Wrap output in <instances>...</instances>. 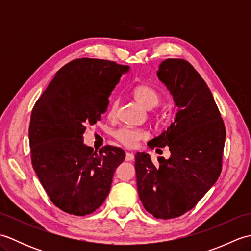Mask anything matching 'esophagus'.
Wrapping results in <instances>:
<instances>
[{
	"mask_svg": "<svg viewBox=\"0 0 251 251\" xmlns=\"http://www.w3.org/2000/svg\"><path fill=\"white\" fill-rule=\"evenodd\" d=\"M135 159V155L132 153H128L127 152L126 153V155H125V161H127V162H131V161H134Z\"/></svg>",
	"mask_w": 251,
	"mask_h": 251,
	"instance_id": "34e87169",
	"label": "esophagus"
}]
</instances>
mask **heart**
I'll use <instances>...</instances> for the list:
<instances>
[{"instance_id": "1", "label": "heart", "mask_w": 251, "mask_h": 251, "mask_svg": "<svg viewBox=\"0 0 251 251\" xmlns=\"http://www.w3.org/2000/svg\"><path fill=\"white\" fill-rule=\"evenodd\" d=\"M132 95H134L137 102L147 110L155 108L159 103V100H161V96H159L156 90L151 86H148V85H138V86L132 89ZM115 109L116 101H113L109 109L110 116L114 115ZM113 136L121 145L126 148H134L139 141L148 139L149 132L145 129L131 128V127H120V128H117L113 132Z\"/></svg>"}]
</instances>
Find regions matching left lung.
Returning a JSON list of instances; mask_svg holds the SVG:
<instances>
[{
  "label": "left lung",
  "mask_w": 251,
  "mask_h": 251,
  "mask_svg": "<svg viewBox=\"0 0 251 251\" xmlns=\"http://www.w3.org/2000/svg\"><path fill=\"white\" fill-rule=\"evenodd\" d=\"M156 74L173 95L177 113L148 146H167L170 157L154 163L149 154L138 152L135 168L143 207L166 220L191 210L219 178L226 127L210 89L191 63L166 59Z\"/></svg>",
  "instance_id": "8db88e82"
}]
</instances>
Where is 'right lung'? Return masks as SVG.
<instances>
[{
  "mask_svg": "<svg viewBox=\"0 0 251 251\" xmlns=\"http://www.w3.org/2000/svg\"><path fill=\"white\" fill-rule=\"evenodd\" d=\"M128 70L109 60H72L56 73L32 110V166L50 201L68 214L86 216L98 209L124 161L121 148L94 151L83 135L85 126L101 120L112 90Z\"/></svg>",
  "mask_w": 251,
  "mask_h": 251,
  "instance_id": "1",
  "label": "right lung"
}]
</instances>
